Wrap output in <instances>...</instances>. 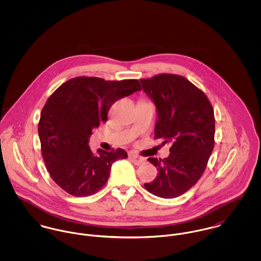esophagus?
<instances>
[{"label": "esophagus", "instance_id": "esophagus-1", "mask_svg": "<svg viewBox=\"0 0 261 261\" xmlns=\"http://www.w3.org/2000/svg\"><path fill=\"white\" fill-rule=\"evenodd\" d=\"M129 158L132 159V161L134 162L135 165H142L144 162H145V159L138 155V154H135V153H132L129 154Z\"/></svg>", "mask_w": 261, "mask_h": 261}]
</instances>
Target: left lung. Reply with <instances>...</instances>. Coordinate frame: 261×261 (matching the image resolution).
Returning a JSON list of instances; mask_svg holds the SVG:
<instances>
[{"mask_svg":"<svg viewBox=\"0 0 261 261\" xmlns=\"http://www.w3.org/2000/svg\"><path fill=\"white\" fill-rule=\"evenodd\" d=\"M141 83L156 106L154 140L171 144L168 158L148 159L159 175L145 188L161 198H176L195 186L207 167L215 144L214 110L207 95L181 75L161 73Z\"/></svg>","mask_w":261,"mask_h":261,"instance_id":"8db88e82","label":"left lung"}]
</instances>
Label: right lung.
I'll return each instance as SVG.
<instances>
[{"mask_svg": "<svg viewBox=\"0 0 261 261\" xmlns=\"http://www.w3.org/2000/svg\"><path fill=\"white\" fill-rule=\"evenodd\" d=\"M138 79L105 80L78 76L60 85L47 99L38 123L41 152L52 180L74 197L98 192L109 180L112 164L125 150L88 146L92 129L107 122L112 105L141 90Z\"/></svg>", "mask_w": 261, "mask_h": 261, "instance_id": "obj_1", "label": "right lung"}]
</instances>
